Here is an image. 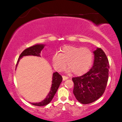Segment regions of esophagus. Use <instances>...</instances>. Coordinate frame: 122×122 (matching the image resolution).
<instances>
[{
    "label": "esophagus",
    "mask_w": 122,
    "mask_h": 122,
    "mask_svg": "<svg viewBox=\"0 0 122 122\" xmlns=\"http://www.w3.org/2000/svg\"><path fill=\"white\" fill-rule=\"evenodd\" d=\"M62 77H63V81H66V80L68 79V76H63Z\"/></svg>",
    "instance_id": "esophagus-1"
}]
</instances>
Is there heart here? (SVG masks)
Returning <instances> with one entry per match:
<instances>
[{"label": "heart", "mask_w": 122, "mask_h": 122, "mask_svg": "<svg viewBox=\"0 0 122 122\" xmlns=\"http://www.w3.org/2000/svg\"><path fill=\"white\" fill-rule=\"evenodd\" d=\"M61 53H55L51 58L53 66L58 71H64L67 64L68 72L72 71L76 76H81L93 64L94 55L89 48L66 46L61 48Z\"/></svg>", "instance_id": "b5f03b06"}]
</instances>
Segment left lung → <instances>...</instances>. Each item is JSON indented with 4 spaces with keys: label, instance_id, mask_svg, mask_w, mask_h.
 <instances>
[{
    "label": "left lung",
    "instance_id": "1",
    "mask_svg": "<svg viewBox=\"0 0 122 122\" xmlns=\"http://www.w3.org/2000/svg\"><path fill=\"white\" fill-rule=\"evenodd\" d=\"M94 60L92 68L87 73L74 77L73 93L76 100L83 104L94 102L101 97L106 89L109 76V61L101 48L93 51Z\"/></svg>",
    "mask_w": 122,
    "mask_h": 122
}]
</instances>
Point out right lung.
Masks as SVG:
<instances>
[{
  "mask_svg": "<svg viewBox=\"0 0 122 122\" xmlns=\"http://www.w3.org/2000/svg\"><path fill=\"white\" fill-rule=\"evenodd\" d=\"M45 46L44 44H36L30 47L26 48L25 49L21 54L20 55L19 59L18 60L17 63L16 65V68L17 66L18 63L20 61V59L21 58H23L24 56H41V53L42 49L44 48ZM63 78L61 75H60L58 72H55L53 74V78H52V84H51V91L48 93V94L46 96V99H44L41 102L39 103H30L34 106H46L48 104L51 102V100L54 97V95L57 91V90L59 88V86L61 84V81H62Z\"/></svg>",
  "mask_w": 122,
  "mask_h": 122,
  "instance_id": "add662e5",
  "label": "right lung"
}]
</instances>
